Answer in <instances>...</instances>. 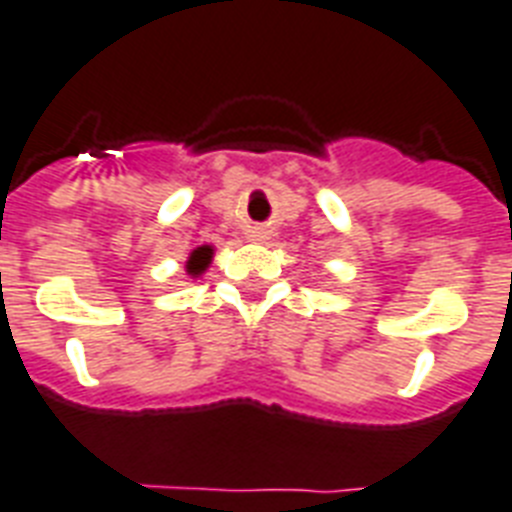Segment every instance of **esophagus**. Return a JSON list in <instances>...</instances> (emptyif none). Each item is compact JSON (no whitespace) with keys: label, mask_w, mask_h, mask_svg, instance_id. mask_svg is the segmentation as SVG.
Segmentation results:
<instances>
[{"label":"esophagus","mask_w":512,"mask_h":512,"mask_svg":"<svg viewBox=\"0 0 512 512\" xmlns=\"http://www.w3.org/2000/svg\"><path fill=\"white\" fill-rule=\"evenodd\" d=\"M255 239H263V234H260V231H255Z\"/></svg>","instance_id":"esophagus-1"}]
</instances>
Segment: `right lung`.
<instances>
[{
  "label": "right lung",
  "instance_id": "add662e5",
  "mask_svg": "<svg viewBox=\"0 0 512 512\" xmlns=\"http://www.w3.org/2000/svg\"><path fill=\"white\" fill-rule=\"evenodd\" d=\"M210 260H213V247L202 244V247L194 249L189 255V260H186V273H189V276H202L207 270V265H210Z\"/></svg>",
  "mask_w": 512,
  "mask_h": 512
}]
</instances>
